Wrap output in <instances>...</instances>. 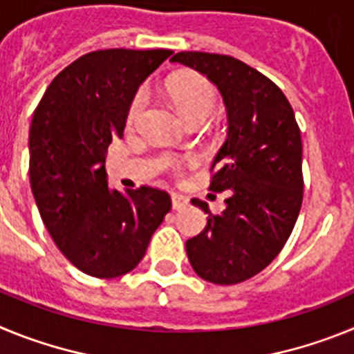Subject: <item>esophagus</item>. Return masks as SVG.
Instances as JSON below:
<instances>
[{"mask_svg":"<svg viewBox=\"0 0 354 354\" xmlns=\"http://www.w3.org/2000/svg\"><path fill=\"white\" fill-rule=\"evenodd\" d=\"M187 205V198L184 195H179V193H171V207L175 211H180Z\"/></svg>","mask_w":354,"mask_h":354,"instance_id":"obj_1","label":"esophagus"}]
</instances>
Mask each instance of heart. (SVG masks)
Segmentation results:
<instances>
[{
    "mask_svg": "<svg viewBox=\"0 0 354 354\" xmlns=\"http://www.w3.org/2000/svg\"><path fill=\"white\" fill-rule=\"evenodd\" d=\"M167 95L170 97L171 104L186 122L193 118H207L216 104L214 86L205 77L196 76V74H184V76H175L168 80ZM143 106H145V93L138 92L133 97L127 109V126L131 127L138 122ZM168 167L179 171L183 162L177 159H168Z\"/></svg>",
    "mask_w": 354,
    "mask_h": 354,
    "instance_id": "obj_1",
    "label": "heart"
}]
</instances>
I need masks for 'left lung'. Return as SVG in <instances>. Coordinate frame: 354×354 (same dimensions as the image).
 Instances as JSON below:
<instances>
[{
  "label": "left lung",
  "mask_w": 354,
  "mask_h": 354,
  "mask_svg": "<svg viewBox=\"0 0 354 354\" xmlns=\"http://www.w3.org/2000/svg\"><path fill=\"white\" fill-rule=\"evenodd\" d=\"M171 62L207 76L223 97L228 133L212 161L209 189L225 192V209L186 241L200 278L218 286L245 282L270 266L289 239L303 202L301 133L277 84L232 56L183 51Z\"/></svg>",
  "instance_id": "1"
}]
</instances>
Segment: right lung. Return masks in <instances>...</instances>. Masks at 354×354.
<instances>
[{
	"instance_id": "obj_1",
	"label": "right lung",
	"mask_w": 354,
	"mask_h": 354,
	"mask_svg": "<svg viewBox=\"0 0 354 354\" xmlns=\"http://www.w3.org/2000/svg\"><path fill=\"white\" fill-rule=\"evenodd\" d=\"M170 49H102L80 56L51 81L30 127V184L55 245L95 278L133 271L171 209L170 195L108 187L104 159L126 127L140 84Z\"/></svg>"
}]
</instances>
